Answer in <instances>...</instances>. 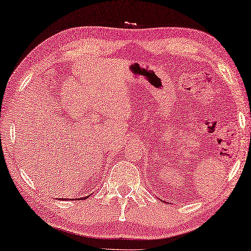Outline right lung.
Returning a JSON list of instances; mask_svg holds the SVG:
<instances>
[{"label":"right lung","mask_w":251,"mask_h":251,"mask_svg":"<svg viewBox=\"0 0 251 251\" xmlns=\"http://www.w3.org/2000/svg\"><path fill=\"white\" fill-rule=\"evenodd\" d=\"M88 197H89V196H85V197H83V199H82V200H85V199H88ZM61 200H63V201H66V200H67V199H61ZM68 200H70V199H68ZM74 200H81V199H74Z\"/></svg>","instance_id":"1"}]
</instances>
